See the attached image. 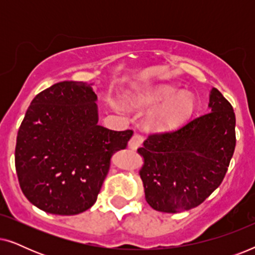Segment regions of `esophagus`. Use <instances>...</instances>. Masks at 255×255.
<instances>
[{
	"label": "esophagus",
	"instance_id": "1",
	"mask_svg": "<svg viewBox=\"0 0 255 255\" xmlns=\"http://www.w3.org/2000/svg\"><path fill=\"white\" fill-rule=\"evenodd\" d=\"M142 140H144V138H142L140 134H134L133 137L130 139V141H128V147L131 149H137L139 146L141 145Z\"/></svg>",
	"mask_w": 255,
	"mask_h": 255
}]
</instances>
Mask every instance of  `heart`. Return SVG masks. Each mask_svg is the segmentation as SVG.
Listing matches in <instances>:
<instances>
[{"mask_svg": "<svg viewBox=\"0 0 255 255\" xmlns=\"http://www.w3.org/2000/svg\"><path fill=\"white\" fill-rule=\"evenodd\" d=\"M134 103L141 107L156 108L147 118L149 130L166 132L182 125L191 116L195 109V99L190 93H179L172 86H161L146 92L134 99Z\"/></svg>", "mask_w": 255, "mask_h": 255, "instance_id": "1", "label": "heart"}]
</instances>
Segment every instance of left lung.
Listing matches in <instances>:
<instances>
[{
	"label": "left lung",
	"instance_id": "8db88e82",
	"mask_svg": "<svg viewBox=\"0 0 255 255\" xmlns=\"http://www.w3.org/2000/svg\"><path fill=\"white\" fill-rule=\"evenodd\" d=\"M208 108L179 130L149 135L137 149L146 202L154 210L176 214L197 207L224 179L236 147V115L216 88Z\"/></svg>",
	"mask_w": 255,
	"mask_h": 255
}]
</instances>
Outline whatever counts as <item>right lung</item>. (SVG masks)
<instances>
[{
    "instance_id": "obj_1",
    "label": "right lung",
    "mask_w": 255,
    "mask_h": 255,
    "mask_svg": "<svg viewBox=\"0 0 255 255\" xmlns=\"http://www.w3.org/2000/svg\"><path fill=\"white\" fill-rule=\"evenodd\" d=\"M93 85L62 81L38 94L20 124L15 166L23 194L48 214L78 215L92 207L114 153L132 130L99 125Z\"/></svg>"
}]
</instances>
